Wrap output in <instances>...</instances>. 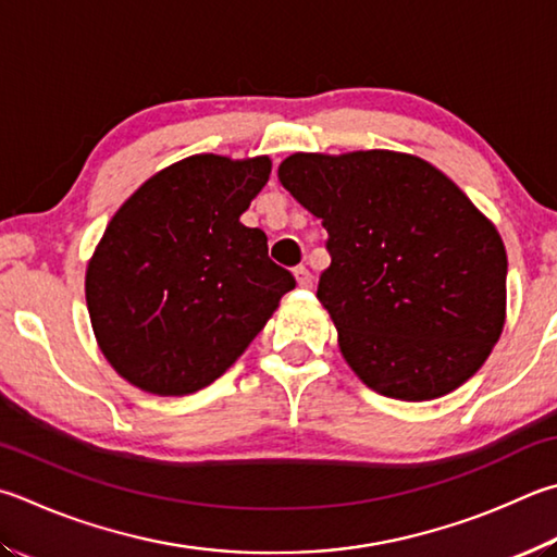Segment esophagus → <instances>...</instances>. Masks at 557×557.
<instances>
[{"label":"esophagus","instance_id":"1","mask_svg":"<svg viewBox=\"0 0 557 557\" xmlns=\"http://www.w3.org/2000/svg\"><path fill=\"white\" fill-rule=\"evenodd\" d=\"M295 280H297V285H299V287H311V285H313L311 272H309L305 265L295 268Z\"/></svg>","mask_w":557,"mask_h":557}]
</instances>
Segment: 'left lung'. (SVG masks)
Here are the masks:
<instances>
[{
	"label": "left lung",
	"instance_id": "left-lung-1",
	"mask_svg": "<svg viewBox=\"0 0 557 557\" xmlns=\"http://www.w3.org/2000/svg\"><path fill=\"white\" fill-rule=\"evenodd\" d=\"M277 177L329 231L317 297L370 389L429 401L484 366L507 319V248L448 175L375 148L292 153Z\"/></svg>",
	"mask_w": 557,
	"mask_h": 557
}]
</instances>
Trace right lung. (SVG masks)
<instances>
[{
  "mask_svg": "<svg viewBox=\"0 0 557 557\" xmlns=\"http://www.w3.org/2000/svg\"><path fill=\"white\" fill-rule=\"evenodd\" d=\"M270 170L268 156H189L111 216L85 299L99 350L128 384L158 397L205 389L295 289L268 258V236L240 224Z\"/></svg>",
  "mask_w": 557,
  "mask_h": 557,
  "instance_id": "right-lung-1",
  "label": "right lung"
}]
</instances>
